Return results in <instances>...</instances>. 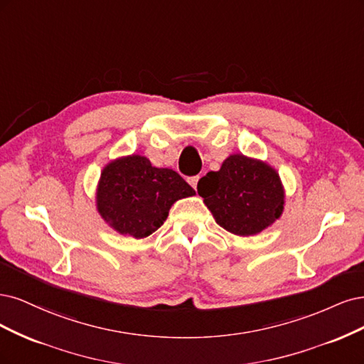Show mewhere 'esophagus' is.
Segmentation results:
<instances>
[{"label": "esophagus", "mask_w": 364, "mask_h": 364, "mask_svg": "<svg viewBox=\"0 0 364 364\" xmlns=\"http://www.w3.org/2000/svg\"><path fill=\"white\" fill-rule=\"evenodd\" d=\"M187 181H189V184L196 191V184H198V181H199V175H195V177L187 178Z\"/></svg>", "instance_id": "obj_1"}]
</instances>
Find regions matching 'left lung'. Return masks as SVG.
Here are the masks:
<instances>
[{
	"label": "left lung",
	"mask_w": 364,
	"mask_h": 364,
	"mask_svg": "<svg viewBox=\"0 0 364 364\" xmlns=\"http://www.w3.org/2000/svg\"><path fill=\"white\" fill-rule=\"evenodd\" d=\"M198 193L218 224L239 236H252L279 218L284 192L278 173L259 160L230 156L218 172L198 181Z\"/></svg>",
	"instance_id": "1"
}]
</instances>
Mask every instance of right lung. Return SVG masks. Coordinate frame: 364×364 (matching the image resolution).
<instances>
[{
  "label": "right lung",
  "instance_id": "1",
  "mask_svg": "<svg viewBox=\"0 0 364 364\" xmlns=\"http://www.w3.org/2000/svg\"><path fill=\"white\" fill-rule=\"evenodd\" d=\"M192 195L195 191L180 173L154 168L146 157L130 156L104 168L97 204L116 231L142 239L163 225L177 199Z\"/></svg>",
  "mask_w": 364,
  "mask_h": 364
}]
</instances>
